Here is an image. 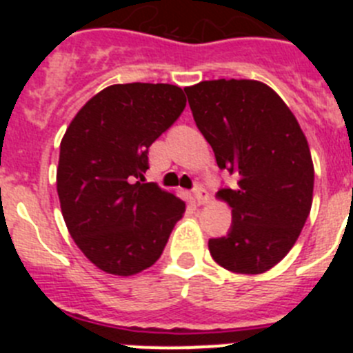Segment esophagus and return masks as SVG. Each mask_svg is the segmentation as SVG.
I'll use <instances>...</instances> for the list:
<instances>
[{
	"instance_id": "esophagus-1",
	"label": "esophagus",
	"mask_w": 353,
	"mask_h": 353,
	"mask_svg": "<svg viewBox=\"0 0 353 353\" xmlns=\"http://www.w3.org/2000/svg\"><path fill=\"white\" fill-rule=\"evenodd\" d=\"M192 196H194V201L198 205H203L208 201V192L205 191L203 185H196L194 189H192Z\"/></svg>"
}]
</instances>
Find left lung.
Here are the masks:
<instances>
[{
    "label": "left lung",
    "instance_id": "8db88e82",
    "mask_svg": "<svg viewBox=\"0 0 353 353\" xmlns=\"http://www.w3.org/2000/svg\"><path fill=\"white\" fill-rule=\"evenodd\" d=\"M183 90L217 166L239 179L217 192L232 207V228L208 240L212 258L236 274L267 272L288 254L310 215L307 139L281 97L260 81H201Z\"/></svg>",
    "mask_w": 353,
    "mask_h": 353
}]
</instances>
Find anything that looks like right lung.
Listing matches in <instances>:
<instances>
[{
	"mask_svg": "<svg viewBox=\"0 0 353 353\" xmlns=\"http://www.w3.org/2000/svg\"><path fill=\"white\" fill-rule=\"evenodd\" d=\"M183 90L173 84H113L92 97L60 145L56 187L77 248L114 276L161 258L185 203L145 183L148 148L179 120Z\"/></svg>",
	"mask_w": 353,
	"mask_h": 353,
	"instance_id": "1",
	"label": "right lung"
}]
</instances>
